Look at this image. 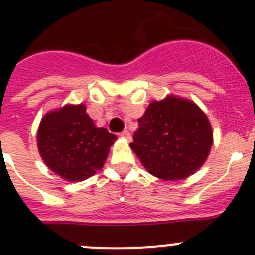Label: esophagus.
Masks as SVG:
<instances>
[{
	"label": "esophagus",
	"instance_id": "obj_1",
	"mask_svg": "<svg viewBox=\"0 0 255 255\" xmlns=\"http://www.w3.org/2000/svg\"><path fill=\"white\" fill-rule=\"evenodd\" d=\"M120 136H121V138L126 139V140H130V139H131V135H130V132L128 131V130H125V131L121 132Z\"/></svg>",
	"mask_w": 255,
	"mask_h": 255
}]
</instances>
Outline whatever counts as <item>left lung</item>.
<instances>
[{"instance_id": "1", "label": "left lung", "mask_w": 255, "mask_h": 255, "mask_svg": "<svg viewBox=\"0 0 255 255\" xmlns=\"http://www.w3.org/2000/svg\"><path fill=\"white\" fill-rule=\"evenodd\" d=\"M138 123L130 147L153 176L185 179L206 162L213 132L194 102L175 96L154 101Z\"/></svg>"}]
</instances>
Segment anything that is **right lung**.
<instances>
[{
  "instance_id": "obj_1",
  "label": "right lung",
  "mask_w": 255,
  "mask_h": 255,
  "mask_svg": "<svg viewBox=\"0 0 255 255\" xmlns=\"http://www.w3.org/2000/svg\"><path fill=\"white\" fill-rule=\"evenodd\" d=\"M116 139L94 125L84 105H66L46 114L37 134L47 167L67 181H83L100 171Z\"/></svg>"
}]
</instances>
